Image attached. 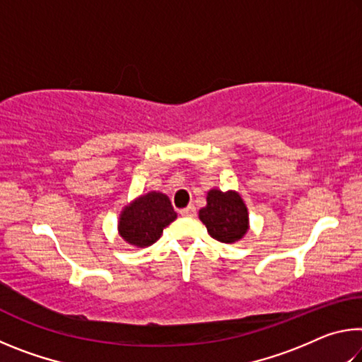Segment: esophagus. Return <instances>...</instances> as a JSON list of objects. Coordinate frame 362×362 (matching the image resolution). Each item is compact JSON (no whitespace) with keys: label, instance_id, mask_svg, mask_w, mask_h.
Listing matches in <instances>:
<instances>
[{"label":"esophagus","instance_id":"34e87169","mask_svg":"<svg viewBox=\"0 0 362 362\" xmlns=\"http://www.w3.org/2000/svg\"><path fill=\"white\" fill-rule=\"evenodd\" d=\"M180 216H183V217H193V216H196V207L194 206L185 207V209L180 211Z\"/></svg>","mask_w":362,"mask_h":362}]
</instances>
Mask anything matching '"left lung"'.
<instances>
[{
  "mask_svg": "<svg viewBox=\"0 0 362 362\" xmlns=\"http://www.w3.org/2000/svg\"><path fill=\"white\" fill-rule=\"evenodd\" d=\"M199 218L207 233L220 243H235L247 231V209L235 192L211 189L207 206L199 211Z\"/></svg>",
  "mask_w": 362,
  "mask_h": 362,
  "instance_id": "left-lung-1",
  "label": "left lung"
}]
</instances>
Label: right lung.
Returning a JSON list of instances; mask_svg holds the SVG:
<instances>
[{"label":"right lung","instance_id":"obj_1","mask_svg":"<svg viewBox=\"0 0 362 362\" xmlns=\"http://www.w3.org/2000/svg\"><path fill=\"white\" fill-rule=\"evenodd\" d=\"M177 214L166 194L151 192L126 207L119 218V235L139 247L151 246Z\"/></svg>","mask_w":362,"mask_h":362}]
</instances>
